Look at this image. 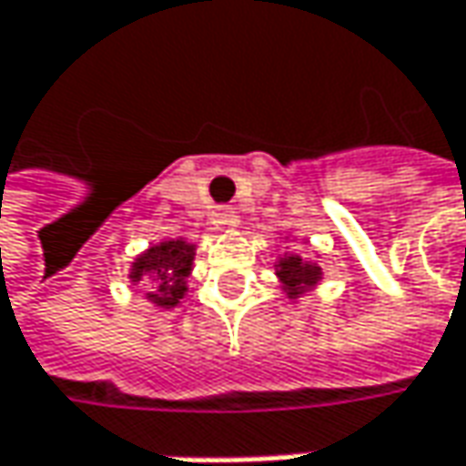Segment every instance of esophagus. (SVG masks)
<instances>
[{
	"instance_id": "obj_1",
	"label": "esophagus",
	"mask_w": 466,
	"mask_h": 466,
	"mask_svg": "<svg viewBox=\"0 0 466 466\" xmlns=\"http://www.w3.org/2000/svg\"><path fill=\"white\" fill-rule=\"evenodd\" d=\"M215 222L222 225V228H236V225H238V212H236L233 207H220V209L215 212Z\"/></svg>"
}]
</instances>
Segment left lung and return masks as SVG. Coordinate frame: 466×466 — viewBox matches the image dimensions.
I'll use <instances>...</instances> for the list:
<instances>
[{
  "label": "left lung",
  "mask_w": 466,
  "mask_h": 466,
  "mask_svg": "<svg viewBox=\"0 0 466 466\" xmlns=\"http://www.w3.org/2000/svg\"><path fill=\"white\" fill-rule=\"evenodd\" d=\"M275 275L280 278L283 289L289 291L291 299L301 296L307 289H312L314 283L319 280L322 269L317 268L314 262H304L299 254H286L278 265H275Z\"/></svg>",
  "instance_id": "8db88e82"
}]
</instances>
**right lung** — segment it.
<instances>
[{
  "label": "right lung",
  "instance_id": "right-lung-1",
  "mask_svg": "<svg viewBox=\"0 0 466 466\" xmlns=\"http://www.w3.org/2000/svg\"><path fill=\"white\" fill-rule=\"evenodd\" d=\"M191 265H194V244L162 241L149 251H144L141 257H136L130 280L149 286L152 291L147 293V299L157 307L170 309L186 293V278L191 275Z\"/></svg>",
  "mask_w": 466,
  "mask_h": 466
}]
</instances>
